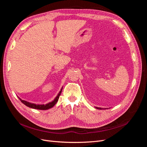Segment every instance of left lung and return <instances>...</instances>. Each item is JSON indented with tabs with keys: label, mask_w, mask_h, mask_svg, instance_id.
I'll list each match as a JSON object with an SVG mask.
<instances>
[{
	"label": "left lung",
	"mask_w": 147,
	"mask_h": 147,
	"mask_svg": "<svg viewBox=\"0 0 147 147\" xmlns=\"http://www.w3.org/2000/svg\"><path fill=\"white\" fill-rule=\"evenodd\" d=\"M97 109H102V108H99V107H96Z\"/></svg>",
	"instance_id": "8db88e82"
}]
</instances>
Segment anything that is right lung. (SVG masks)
I'll use <instances>...</instances> for the list:
<instances>
[{"instance_id": "right-lung-1", "label": "right lung", "mask_w": 147, "mask_h": 147, "mask_svg": "<svg viewBox=\"0 0 147 147\" xmlns=\"http://www.w3.org/2000/svg\"><path fill=\"white\" fill-rule=\"evenodd\" d=\"M63 89V88H62ZM62 89L60 91V92H59V94H57V96H56V98L54 99V100H53L52 102H50V103L48 104H47L45 105H37V104H32V103H30V102H27V101H25V100H23L21 99L20 98V100H21V102H23V103L26 105V106L29 107L30 108H32V109H38V110H48L49 109H51L52 108L53 106H54L56 103L58 101V99H59V96L61 95V93L62 92Z\"/></svg>"}]
</instances>
